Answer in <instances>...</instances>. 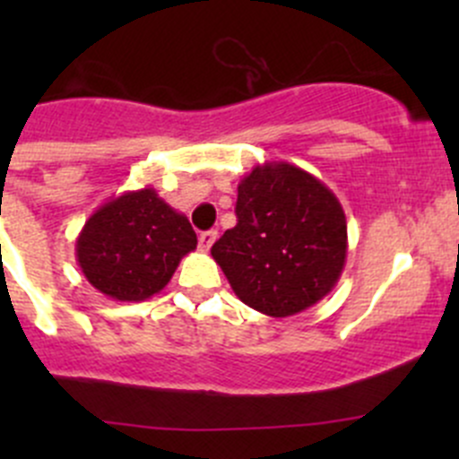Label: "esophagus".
I'll return each instance as SVG.
<instances>
[{
  "label": "esophagus",
  "instance_id": "34e87169",
  "mask_svg": "<svg viewBox=\"0 0 459 459\" xmlns=\"http://www.w3.org/2000/svg\"><path fill=\"white\" fill-rule=\"evenodd\" d=\"M217 239V230H204V233H200V248L202 251H208V248L215 244Z\"/></svg>",
  "mask_w": 459,
  "mask_h": 459
}]
</instances>
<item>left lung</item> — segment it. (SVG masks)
<instances>
[{
    "instance_id": "8db88e82",
    "label": "left lung",
    "mask_w": 459,
    "mask_h": 459,
    "mask_svg": "<svg viewBox=\"0 0 459 459\" xmlns=\"http://www.w3.org/2000/svg\"><path fill=\"white\" fill-rule=\"evenodd\" d=\"M238 224L211 248L230 289L271 317L307 311L346 264V215L335 193L289 161L255 166L238 186Z\"/></svg>"
}]
</instances>
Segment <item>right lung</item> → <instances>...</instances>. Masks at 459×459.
Instances as JSON below:
<instances>
[{
    "mask_svg": "<svg viewBox=\"0 0 459 459\" xmlns=\"http://www.w3.org/2000/svg\"><path fill=\"white\" fill-rule=\"evenodd\" d=\"M195 248L188 217L146 186L101 204L77 235L75 255L88 284L106 298L143 302L169 284Z\"/></svg>",
    "mask_w": 459,
    "mask_h": 459,
    "instance_id": "obj_1",
    "label": "right lung"
}]
</instances>
